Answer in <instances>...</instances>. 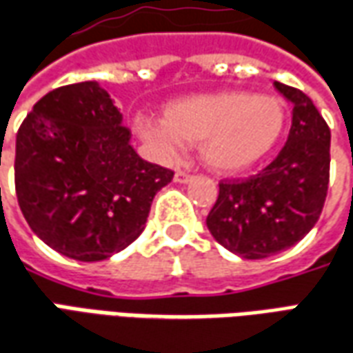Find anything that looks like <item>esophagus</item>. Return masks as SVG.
<instances>
[{
	"instance_id": "esophagus-1",
	"label": "esophagus",
	"mask_w": 353,
	"mask_h": 353,
	"mask_svg": "<svg viewBox=\"0 0 353 353\" xmlns=\"http://www.w3.org/2000/svg\"><path fill=\"white\" fill-rule=\"evenodd\" d=\"M191 179H193V174H189V172H185V170H177L176 172L177 183H187V181H191Z\"/></svg>"
}]
</instances>
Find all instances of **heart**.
Returning <instances> with one entry per match:
<instances>
[{"label":"heart","instance_id":"obj_1","mask_svg":"<svg viewBox=\"0 0 353 353\" xmlns=\"http://www.w3.org/2000/svg\"><path fill=\"white\" fill-rule=\"evenodd\" d=\"M287 122L285 103L275 95L218 91L176 101L164 122L139 120L143 137L168 154L181 145H201L202 160L219 172H239L262 160L279 141Z\"/></svg>","mask_w":353,"mask_h":353}]
</instances>
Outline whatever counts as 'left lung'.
Masks as SVG:
<instances>
[{"label": "left lung", "mask_w": 353, "mask_h": 353, "mask_svg": "<svg viewBox=\"0 0 353 353\" xmlns=\"http://www.w3.org/2000/svg\"><path fill=\"white\" fill-rule=\"evenodd\" d=\"M292 103V125L281 152L246 179L219 181L206 225L219 245L262 260L302 241L321 216L331 170V130L304 91L275 82Z\"/></svg>", "instance_id": "1"}]
</instances>
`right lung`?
Masks as SVG:
<instances>
[{"label":"right lung","mask_w":353,"mask_h":353,"mask_svg":"<svg viewBox=\"0 0 353 353\" xmlns=\"http://www.w3.org/2000/svg\"><path fill=\"white\" fill-rule=\"evenodd\" d=\"M172 177L134 151L120 110L95 82L49 91L17 132L22 216L46 245L78 262L132 245Z\"/></svg>","instance_id":"right-lung-1"}]
</instances>
